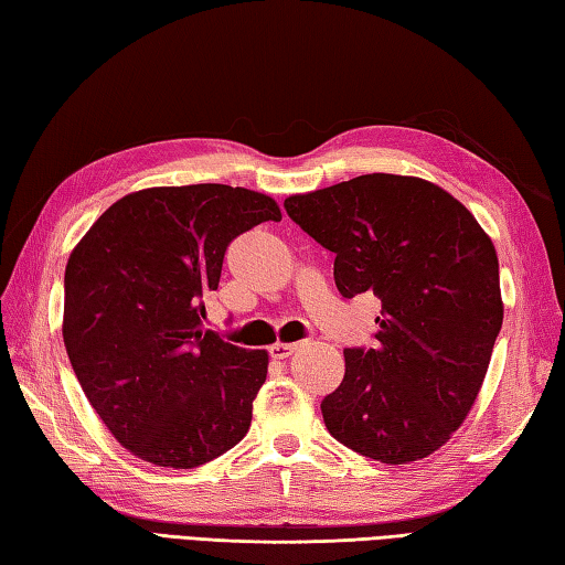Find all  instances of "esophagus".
I'll return each instance as SVG.
<instances>
[{"instance_id":"obj_1","label":"esophagus","mask_w":565,"mask_h":565,"mask_svg":"<svg viewBox=\"0 0 565 565\" xmlns=\"http://www.w3.org/2000/svg\"><path fill=\"white\" fill-rule=\"evenodd\" d=\"M296 352V344H284V342H276L269 347V354L271 359H289Z\"/></svg>"}]
</instances>
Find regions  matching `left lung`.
I'll list each match as a JSON object with an SVG mask.
<instances>
[{
  "instance_id": "8db88e82",
  "label": "left lung",
  "mask_w": 565,
  "mask_h": 565,
  "mask_svg": "<svg viewBox=\"0 0 565 565\" xmlns=\"http://www.w3.org/2000/svg\"><path fill=\"white\" fill-rule=\"evenodd\" d=\"M284 209L332 252L344 298L381 301L374 347L344 350V379L320 403L328 431L381 463L425 459L471 411L502 328L493 243L417 177L362 174Z\"/></svg>"
}]
</instances>
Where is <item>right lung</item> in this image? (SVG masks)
<instances>
[{
    "mask_svg": "<svg viewBox=\"0 0 565 565\" xmlns=\"http://www.w3.org/2000/svg\"><path fill=\"white\" fill-rule=\"evenodd\" d=\"M276 203L243 186H158L116 201L72 249L63 340L79 386L138 459L194 468L247 435L267 352L203 328L227 245Z\"/></svg>",
    "mask_w": 565,
    "mask_h": 565,
    "instance_id": "1",
    "label": "right lung"
}]
</instances>
